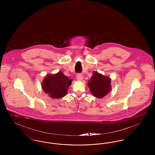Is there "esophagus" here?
Instances as JSON below:
<instances>
[{
    "mask_svg": "<svg viewBox=\"0 0 155 155\" xmlns=\"http://www.w3.org/2000/svg\"><path fill=\"white\" fill-rule=\"evenodd\" d=\"M76 77H77V80H79V81H82L83 80V78H84V77L82 76V75H81L80 74H77Z\"/></svg>",
    "mask_w": 155,
    "mask_h": 155,
    "instance_id": "esophagus-1",
    "label": "esophagus"
}]
</instances>
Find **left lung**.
<instances>
[{
  "label": "left lung",
  "mask_w": 155,
  "mask_h": 155,
  "mask_svg": "<svg viewBox=\"0 0 155 155\" xmlns=\"http://www.w3.org/2000/svg\"><path fill=\"white\" fill-rule=\"evenodd\" d=\"M110 78L104 77L97 72H94L91 80H89V89L94 96L102 98L110 90Z\"/></svg>",
  "instance_id": "1"
}]
</instances>
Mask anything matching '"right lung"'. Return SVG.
<instances>
[{
	"label": "right lung",
	"mask_w": 155,
	"mask_h": 155,
	"mask_svg": "<svg viewBox=\"0 0 155 155\" xmlns=\"http://www.w3.org/2000/svg\"><path fill=\"white\" fill-rule=\"evenodd\" d=\"M72 80H70L63 73L48 75L42 82V87L45 92L52 98L58 99L66 96Z\"/></svg>",
	"instance_id": "1"
}]
</instances>
